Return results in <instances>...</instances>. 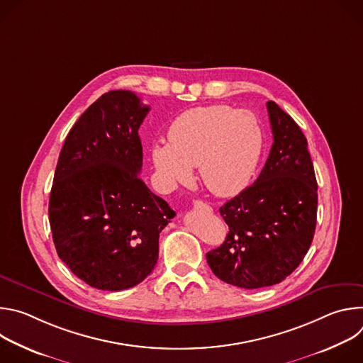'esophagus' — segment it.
Returning <instances> with one entry per match:
<instances>
[{"instance_id":"34e87169","label":"esophagus","mask_w":363,"mask_h":363,"mask_svg":"<svg viewBox=\"0 0 363 363\" xmlns=\"http://www.w3.org/2000/svg\"><path fill=\"white\" fill-rule=\"evenodd\" d=\"M194 208L198 210V211H203V213H213L211 206L206 203V202H202V201H195L194 202Z\"/></svg>"}]
</instances>
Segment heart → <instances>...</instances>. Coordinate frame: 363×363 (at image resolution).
I'll list each match as a JSON object with an SVG mask.
<instances>
[{"label":"heart","instance_id":"obj_1","mask_svg":"<svg viewBox=\"0 0 363 363\" xmlns=\"http://www.w3.org/2000/svg\"><path fill=\"white\" fill-rule=\"evenodd\" d=\"M264 147V132L257 116L227 105L199 106L182 112L168 129V143L150 147V161L160 184L174 189L192 179L211 192L230 196L252 179Z\"/></svg>","mask_w":363,"mask_h":363}]
</instances>
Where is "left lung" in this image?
<instances>
[{"mask_svg": "<svg viewBox=\"0 0 363 363\" xmlns=\"http://www.w3.org/2000/svg\"><path fill=\"white\" fill-rule=\"evenodd\" d=\"M273 145L255 182L227 201L220 214L230 231L206 252L223 281L241 289L277 284L303 262L313 241L318 182L307 140L277 103L267 101Z\"/></svg>", "mask_w": 363, "mask_h": 363, "instance_id": "1", "label": "left lung"}]
</instances>
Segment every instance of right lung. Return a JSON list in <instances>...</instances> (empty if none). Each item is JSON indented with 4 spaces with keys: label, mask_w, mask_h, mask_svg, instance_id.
Segmentation results:
<instances>
[{
    "label": "right lung",
    "mask_w": 363,
    "mask_h": 363,
    "mask_svg": "<svg viewBox=\"0 0 363 363\" xmlns=\"http://www.w3.org/2000/svg\"><path fill=\"white\" fill-rule=\"evenodd\" d=\"M149 106L129 90L101 94L70 129L50 192L48 220L62 262L84 283L118 291L143 281L175 217L140 179L139 126Z\"/></svg>",
    "instance_id": "obj_1"
}]
</instances>
